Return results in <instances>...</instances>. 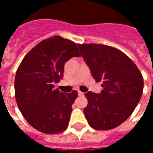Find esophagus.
<instances>
[{
    "label": "esophagus",
    "instance_id": "34e87169",
    "mask_svg": "<svg viewBox=\"0 0 153 153\" xmlns=\"http://www.w3.org/2000/svg\"><path fill=\"white\" fill-rule=\"evenodd\" d=\"M78 95H79V97H83V96H84V93H83V92L78 91Z\"/></svg>",
    "mask_w": 153,
    "mask_h": 153
}]
</instances>
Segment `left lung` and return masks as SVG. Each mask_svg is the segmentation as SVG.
<instances>
[{
  "mask_svg": "<svg viewBox=\"0 0 153 153\" xmlns=\"http://www.w3.org/2000/svg\"><path fill=\"white\" fill-rule=\"evenodd\" d=\"M97 82L102 81L100 93H85L88 104L83 109L92 128L114 129L134 111L143 91V78L134 62L120 50L96 44H77Z\"/></svg>",
  "mask_w": 153,
  "mask_h": 153,
  "instance_id": "1",
  "label": "left lung"
}]
</instances>
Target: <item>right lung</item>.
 Returning <instances> with one entry per match:
<instances>
[{"label":"right lung","instance_id":"1","mask_svg":"<svg viewBox=\"0 0 153 153\" xmlns=\"http://www.w3.org/2000/svg\"><path fill=\"white\" fill-rule=\"evenodd\" d=\"M74 56H80L74 42L53 36L30 50L17 68V106L28 123L40 132L57 134L68 126L77 91L64 93L53 87L63 78L65 63Z\"/></svg>","mask_w":153,"mask_h":153}]
</instances>
